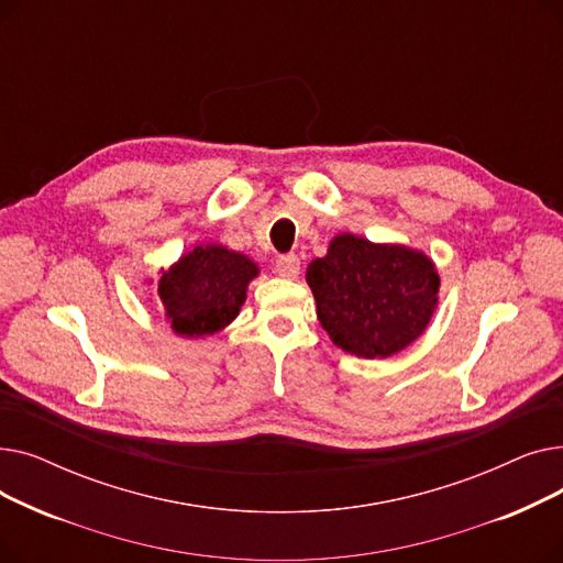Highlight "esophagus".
Instances as JSON below:
<instances>
[{"label":"esophagus","mask_w":563,"mask_h":563,"mask_svg":"<svg viewBox=\"0 0 563 563\" xmlns=\"http://www.w3.org/2000/svg\"><path fill=\"white\" fill-rule=\"evenodd\" d=\"M299 272H301V260L294 255V253H289V255H280L278 257V262H276V274L280 276V278H287V280H294L299 276Z\"/></svg>","instance_id":"34e87169"}]
</instances>
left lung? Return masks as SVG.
<instances>
[{"instance_id":"obj_1","label":"left lung","mask_w":563,"mask_h":563,"mask_svg":"<svg viewBox=\"0 0 563 563\" xmlns=\"http://www.w3.org/2000/svg\"><path fill=\"white\" fill-rule=\"evenodd\" d=\"M317 319L335 346L358 358H390L416 342L438 306L440 276L422 251L340 232L308 264Z\"/></svg>"}]
</instances>
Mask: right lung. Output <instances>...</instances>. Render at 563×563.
I'll return each mask as SVG.
<instances>
[{"instance_id": "add662e5", "label": "right lung", "mask_w": 563, "mask_h": 563, "mask_svg": "<svg viewBox=\"0 0 563 563\" xmlns=\"http://www.w3.org/2000/svg\"><path fill=\"white\" fill-rule=\"evenodd\" d=\"M260 266L223 244H200L159 272L157 294L175 335L207 338L240 314Z\"/></svg>"}]
</instances>
